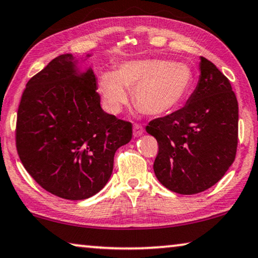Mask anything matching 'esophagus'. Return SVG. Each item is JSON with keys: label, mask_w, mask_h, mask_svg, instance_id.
Segmentation results:
<instances>
[{"label": "esophagus", "mask_w": 258, "mask_h": 258, "mask_svg": "<svg viewBox=\"0 0 258 258\" xmlns=\"http://www.w3.org/2000/svg\"><path fill=\"white\" fill-rule=\"evenodd\" d=\"M144 133V127L140 124H134L133 126V136L140 137Z\"/></svg>", "instance_id": "1"}]
</instances>
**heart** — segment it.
I'll list each match as a JSON object with an SVG mask.
<instances>
[{"label": "heart", "instance_id": "b5f03b06", "mask_svg": "<svg viewBox=\"0 0 258 258\" xmlns=\"http://www.w3.org/2000/svg\"><path fill=\"white\" fill-rule=\"evenodd\" d=\"M193 71L183 61L134 59L115 72H104L99 91L108 111L117 113L133 90L134 104L148 115H161L182 103L193 85Z\"/></svg>", "mask_w": 258, "mask_h": 258}]
</instances>
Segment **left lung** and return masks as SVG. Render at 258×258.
<instances>
[{
	"instance_id": "8db88e82",
	"label": "left lung",
	"mask_w": 258,
	"mask_h": 258,
	"mask_svg": "<svg viewBox=\"0 0 258 258\" xmlns=\"http://www.w3.org/2000/svg\"><path fill=\"white\" fill-rule=\"evenodd\" d=\"M200 71L186 105L146 126L159 145L155 176L183 195L201 193L219 182L237 150L238 104L229 79L205 57Z\"/></svg>"
}]
</instances>
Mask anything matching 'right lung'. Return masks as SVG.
Instances as JSON below:
<instances>
[{
	"mask_svg": "<svg viewBox=\"0 0 258 258\" xmlns=\"http://www.w3.org/2000/svg\"><path fill=\"white\" fill-rule=\"evenodd\" d=\"M76 65L71 53L60 55L27 83L16 148L46 191L85 200L107 183L115 151L132 139V124L103 111L92 69L79 72Z\"/></svg>",
	"mask_w": 258,
	"mask_h": 258,
	"instance_id": "add662e5",
	"label": "right lung"
}]
</instances>
